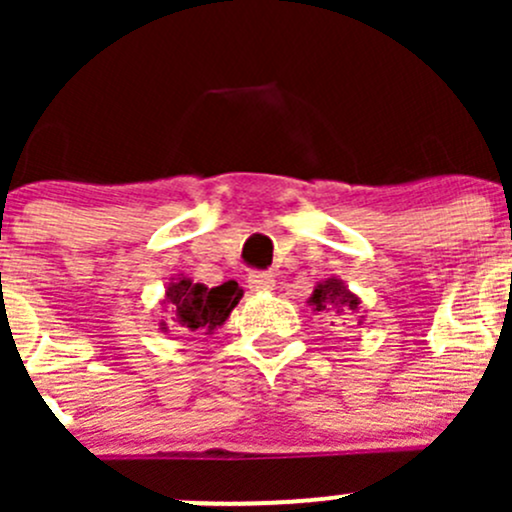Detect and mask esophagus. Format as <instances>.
<instances>
[{
  "mask_svg": "<svg viewBox=\"0 0 512 512\" xmlns=\"http://www.w3.org/2000/svg\"><path fill=\"white\" fill-rule=\"evenodd\" d=\"M247 285H250L252 292H270V289H275V277L270 272H250Z\"/></svg>",
  "mask_w": 512,
  "mask_h": 512,
  "instance_id": "34e87169",
  "label": "esophagus"
}]
</instances>
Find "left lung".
Returning a JSON list of instances; mask_svg holds the SVG:
<instances>
[{"label":"left lung","instance_id":"8db88e82","mask_svg":"<svg viewBox=\"0 0 512 512\" xmlns=\"http://www.w3.org/2000/svg\"><path fill=\"white\" fill-rule=\"evenodd\" d=\"M309 307L314 312L332 314V317H347V314H352V317H356V324H364V314L359 312L361 297L344 285L339 277H327V280L317 282L312 297H309Z\"/></svg>","mask_w":512,"mask_h":512}]
</instances>
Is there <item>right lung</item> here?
I'll return each mask as SVG.
<instances>
[{
    "label": "right lung",
    "instance_id": "right-lung-1",
    "mask_svg": "<svg viewBox=\"0 0 512 512\" xmlns=\"http://www.w3.org/2000/svg\"><path fill=\"white\" fill-rule=\"evenodd\" d=\"M242 287L235 280L220 287H205L203 282H193L185 275L170 277L165 294L160 299L168 322H160V332H178L180 337L195 339L198 334H213L230 319L232 309L240 304Z\"/></svg>",
    "mask_w": 512,
    "mask_h": 512
}]
</instances>
